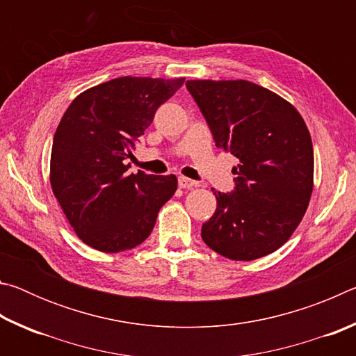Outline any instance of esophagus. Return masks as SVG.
Instances as JSON below:
<instances>
[{
    "label": "esophagus",
    "mask_w": 356,
    "mask_h": 356,
    "mask_svg": "<svg viewBox=\"0 0 356 356\" xmlns=\"http://www.w3.org/2000/svg\"><path fill=\"white\" fill-rule=\"evenodd\" d=\"M196 185H197L196 180H191V179L184 177V176L179 177V186H180V188H193V186H196Z\"/></svg>",
    "instance_id": "obj_1"
}]
</instances>
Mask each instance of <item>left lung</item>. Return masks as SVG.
Segmentation results:
<instances>
[{
	"instance_id": "1",
	"label": "left lung",
	"mask_w": 356,
	"mask_h": 356,
	"mask_svg": "<svg viewBox=\"0 0 356 356\" xmlns=\"http://www.w3.org/2000/svg\"><path fill=\"white\" fill-rule=\"evenodd\" d=\"M216 147L237 156L234 190L215 191L216 210L201 229L209 248L254 261L284 245L308 209L314 177L309 130L295 108L245 80H190Z\"/></svg>"
}]
</instances>
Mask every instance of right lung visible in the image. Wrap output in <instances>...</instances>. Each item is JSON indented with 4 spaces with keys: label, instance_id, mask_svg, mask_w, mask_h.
Masks as SVG:
<instances>
[{
    "label": "right lung",
    "instance_id": "right-lung-1",
    "mask_svg": "<svg viewBox=\"0 0 356 356\" xmlns=\"http://www.w3.org/2000/svg\"><path fill=\"white\" fill-rule=\"evenodd\" d=\"M185 78L122 76L72 102L53 138L50 182L70 226L104 252L146 240L161 206L177 190L176 176L127 172L131 150L155 111Z\"/></svg>",
    "mask_w": 356,
    "mask_h": 356
}]
</instances>
